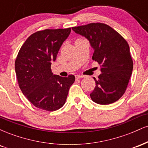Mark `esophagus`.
Wrapping results in <instances>:
<instances>
[{"instance_id":"esophagus-1","label":"esophagus","mask_w":148,"mask_h":148,"mask_svg":"<svg viewBox=\"0 0 148 148\" xmlns=\"http://www.w3.org/2000/svg\"><path fill=\"white\" fill-rule=\"evenodd\" d=\"M76 79H81V78H84V75H79V74H77V75H76Z\"/></svg>"}]
</instances>
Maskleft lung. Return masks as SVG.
<instances>
[{
	"label": "left lung",
	"instance_id": "obj_1",
	"mask_svg": "<svg viewBox=\"0 0 148 148\" xmlns=\"http://www.w3.org/2000/svg\"><path fill=\"white\" fill-rule=\"evenodd\" d=\"M74 32L89 40L94 49L92 60L100 64L101 74L90 94L99 104H110L120 99L126 91L132 70L133 60L130 46L116 30L102 23H91L72 27Z\"/></svg>",
	"mask_w": 148,
	"mask_h": 148
}]
</instances>
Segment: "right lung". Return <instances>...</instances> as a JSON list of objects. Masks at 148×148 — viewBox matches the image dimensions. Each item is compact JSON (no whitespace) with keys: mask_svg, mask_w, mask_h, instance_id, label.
Masks as SVG:
<instances>
[{"mask_svg":"<svg viewBox=\"0 0 148 148\" xmlns=\"http://www.w3.org/2000/svg\"><path fill=\"white\" fill-rule=\"evenodd\" d=\"M71 28L39 30L30 35L20 49L15 60V72L23 94L37 108L56 111L65 103L75 76L53 75L55 61L61 45Z\"/></svg>","mask_w":148,"mask_h":148,"instance_id":"obj_1","label":"right lung"}]
</instances>
